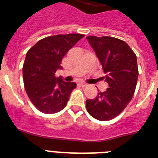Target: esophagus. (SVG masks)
Segmentation results:
<instances>
[{
    "label": "esophagus",
    "instance_id": "34e87169",
    "mask_svg": "<svg viewBox=\"0 0 158 158\" xmlns=\"http://www.w3.org/2000/svg\"><path fill=\"white\" fill-rule=\"evenodd\" d=\"M79 85H80V86H82V87H87L88 86V84H86V83H84V82H80V83H79Z\"/></svg>",
    "mask_w": 158,
    "mask_h": 158
}]
</instances>
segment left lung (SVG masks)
Wrapping results in <instances>:
<instances>
[{"instance_id":"obj_1","label":"left lung","mask_w":158,"mask_h":158,"mask_svg":"<svg viewBox=\"0 0 158 158\" xmlns=\"http://www.w3.org/2000/svg\"><path fill=\"white\" fill-rule=\"evenodd\" d=\"M87 39L96 52L109 85L94 99L86 101L89 115L98 120H112L122 112L135 94L139 69L135 53L124 41L104 36Z\"/></svg>"}]
</instances>
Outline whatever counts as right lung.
Instances as JSON below:
<instances>
[{"label":"right lung","instance_id":"1","mask_svg":"<svg viewBox=\"0 0 158 158\" xmlns=\"http://www.w3.org/2000/svg\"><path fill=\"white\" fill-rule=\"evenodd\" d=\"M84 34H58L43 38L28 51L23 66L24 88L28 98L38 110L56 113L65 107L76 84L64 82L55 74L67 52Z\"/></svg>","mask_w":158,"mask_h":158}]
</instances>
